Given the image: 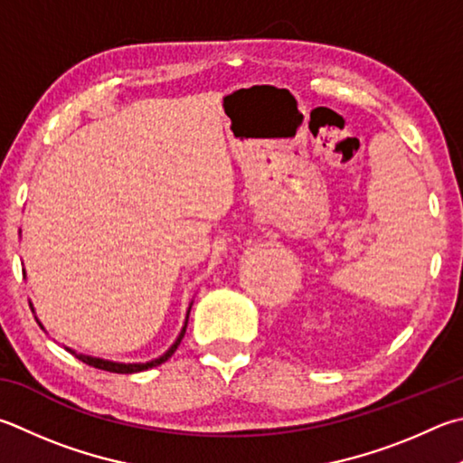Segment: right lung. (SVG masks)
<instances>
[{
    "mask_svg": "<svg viewBox=\"0 0 463 463\" xmlns=\"http://www.w3.org/2000/svg\"><path fill=\"white\" fill-rule=\"evenodd\" d=\"M184 334H186V326H184L182 334L178 335V340H175L174 346L165 352L164 356H159L156 360H151V363H146V364H119V363H109V360H100V358H90V356H85V354H79V352H72L74 356H77L79 360H82V363L89 364V366H95V368H100V371H107V373H117V374H131V373H141V371H147V368H154V366H159L162 363H165L167 358H170L175 350H178L180 342L184 338Z\"/></svg>",
    "mask_w": 463,
    "mask_h": 463,
    "instance_id": "right-lung-1",
    "label": "right lung"
}]
</instances>
